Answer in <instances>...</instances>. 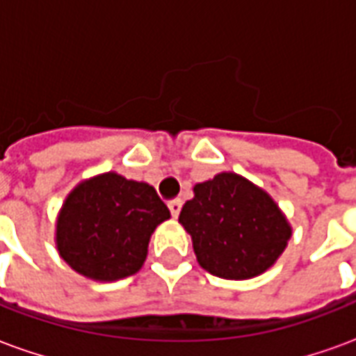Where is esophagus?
I'll use <instances>...</instances> for the list:
<instances>
[{
  "instance_id": "34e87169",
  "label": "esophagus",
  "mask_w": 356,
  "mask_h": 356,
  "mask_svg": "<svg viewBox=\"0 0 356 356\" xmlns=\"http://www.w3.org/2000/svg\"><path fill=\"white\" fill-rule=\"evenodd\" d=\"M168 208H170L171 216L177 217L179 211H181V208H183V202L179 200V198H175V200H170L168 202Z\"/></svg>"
}]
</instances>
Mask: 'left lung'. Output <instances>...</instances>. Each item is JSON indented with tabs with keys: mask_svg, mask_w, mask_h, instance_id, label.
I'll use <instances>...</instances> for the list:
<instances>
[{
	"mask_svg": "<svg viewBox=\"0 0 356 356\" xmlns=\"http://www.w3.org/2000/svg\"><path fill=\"white\" fill-rule=\"evenodd\" d=\"M179 221L191 232L202 267L229 280L261 275L291 234L273 198L236 173L198 183Z\"/></svg>",
	"mask_w": 356,
	"mask_h": 356,
	"instance_id": "obj_1",
	"label": "left lung"
}]
</instances>
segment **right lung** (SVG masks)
<instances>
[{
	"label": "right lung",
	"instance_id": "1",
	"mask_svg": "<svg viewBox=\"0 0 356 356\" xmlns=\"http://www.w3.org/2000/svg\"><path fill=\"white\" fill-rule=\"evenodd\" d=\"M170 219L154 186L104 173L76 186L57 221L60 257L93 280H118L137 273L150 234Z\"/></svg>",
	"mask_w": 356,
	"mask_h": 356
}]
</instances>
